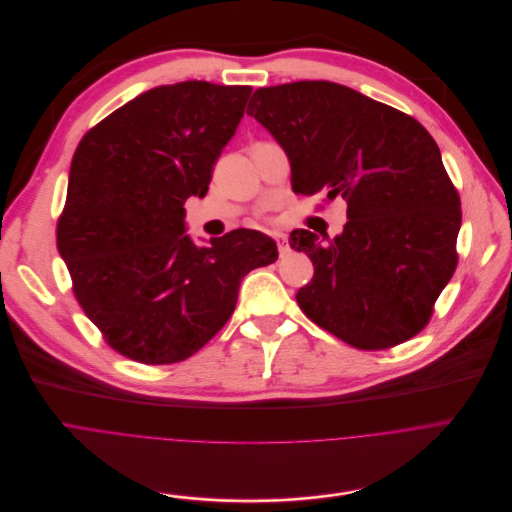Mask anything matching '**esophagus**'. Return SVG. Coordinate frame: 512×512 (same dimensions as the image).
Wrapping results in <instances>:
<instances>
[{
	"mask_svg": "<svg viewBox=\"0 0 512 512\" xmlns=\"http://www.w3.org/2000/svg\"><path fill=\"white\" fill-rule=\"evenodd\" d=\"M272 238L276 240L280 254H286V252H288V240H286V236H284L282 232H272Z\"/></svg>",
	"mask_w": 512,
	"mask_h": 512,
	"instance_id": "1",
	"label": "esophagus"
}]
</instances>
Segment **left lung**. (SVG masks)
Returning a JSON list of instances; mask_svg holds the SVG:
<instances>
[{
  "label": "left lung",
  "instance_id": "1",
  "mask_svg": "<svg viewBox=\"0 0 512 512\" xmlns=\"http://www.w3.org/2000/svg\"><path fill=\"white\" fill-rule=\"evenodd\" d=\"M284 149L296 193L347 201L333 240L290 232L315 266L302 313L367 351L418 335L456 270L460 197L432 135L349 86L300 80L258 88L246 111Z\"/></svg>",
  "mask_w": 512,
  "mask_h": 512
}]
</instances>
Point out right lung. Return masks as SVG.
Instances as JSON below:
<instances>
[{
  "label": "right lung",
  "mask_w": 512,
  "mask_h": 512,
  "mask_svg": "<svg viewBox=\"0 0 512 512\" xmlns=\"http://www.w3.org/2000/svg\"><path fill=\"white\" fill-rule=\"evenodd\" d=\"M250 92L203 80L155 86L76 147L58 252L86 317L133 361L191 357L232 317L242 278L278 258L258 230L197 246L185 224L183 203L208 193Z\"/></svg>",
  "instance_id": "1"
}]
</instances>
